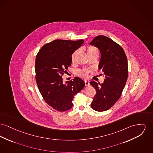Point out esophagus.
<instances>
[{
  "label": "esophagus",
  "instance_id": "obj_1",
  "mask_svg": "<svg viewBox=\"0 0 153 153\" xmlns=\"http://www.w3.org/2000/svg\"><path fill=\"white\" fill-rule=\"evenodd\" d=\"M84 83H85V86H89L90 85V81L88 80H84Z\"/></svg>",
  "mask_w": 153,
  "mask_h": 153
}]
</instances>
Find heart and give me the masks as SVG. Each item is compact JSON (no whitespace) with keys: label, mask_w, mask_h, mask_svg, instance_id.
I'll use <instances>...</instances> for the list:
<instances>
[{"label":"heart","mask_w":153,"mask_h":153,"mask_svg":"<svg viewBox=\"0 0 153 153\" xmlns=\"http://www.w3.org/2000/svg\"><path fill=\"white\" fill-rule=\"evenodd\" d=\"M87 53L88 54V55L90 54H94V53H99L98 49L97 47H95L94 46H92V45H90L87 48ZM77 53H78V50H76L72 54V56H71L72 63H74L75 62L76 57ZM90 72V69H81V70L77 71V74L79 76L82 77H87Z\"/></svg>","instance_id":"1"}]
</instances>
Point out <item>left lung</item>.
Here are the masks:
<instances>
[{
	"label": "left lung",
	"mask_w": 153,
	"mask_h": 153,
	"mask_svg": "<svg viewBox=\"0 0 153 153\" xmlns=\"http://www.w3.org/2000/svg\"><path fill=\"white\" fill-rule=\"evenodd\" d=\"M90 44L100 50L99 69L105 76L102 84L90 82L96 90L91 106L95 111H103L111 108L121 97L128 74L127 58L121 45L106 36H97Z\"/></svg>",
	"instance_id": "8db88e82"
}]
</instances>
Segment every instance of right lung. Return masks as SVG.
I'll use <instances>...</instances> for the list:
<instances>
[{
    "label": "right lung",
    "instance_id": "obj_1",
    "mask_svg": "<svg viewBox=\"0 0 153 153\" xmlns=\"http://www.w3.org/2000/svg\"><path fill=\"white\" fill-rule=\"evenodd\" d=\"M83 42L82 39L55 40L43 45L36 55L35 78L38 88L45 102L58 111L71 108L74 95L85 85L77 77L65 84L62 78L71 65L72 54Z\"/></svg>",
    "mask_w": 153,
    "mask_h": 153
}]
</instances>
